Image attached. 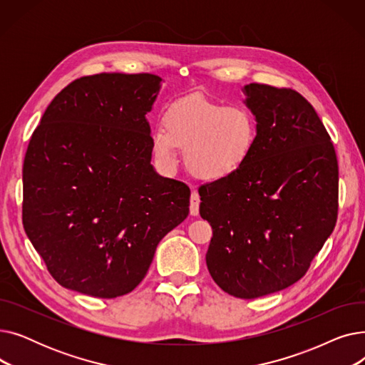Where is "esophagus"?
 <instances>
[{"instance_id":"obj_1","label":"esophagus","mask_w":365,"mask_h":365,"mask_svg":"<svg viewBox=\"0 0 365 365\" xmlns=\"http://www.w3.org/2000/svg\"><path fill=\"white\" fill-rule=\"evenodd\" d=\"M189 210H190V215L198 216V213H200V195H198L197 190H194L192 195H190Z\"/></svg>"}]
</instances>
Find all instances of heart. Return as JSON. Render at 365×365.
Masks as SVG:
<instances>
[{"label":"heart","mask_w":365,"mask_h":365,"mask_svg":"<svg viewBox=\"0 0 365 365\" xmlns=\"http://www.w3.org/2000/svg\"><path fill=\"white\" fill-rule=\"evenodd\" d=\"M257 134V120L247 106L192 94L165 110L163 128L152 134L150 149L167 173L176 170L178 149H183L185 164L195 178L217 182L235 175L248 161Z\"/></svg>","instance_id":"b5f03b06"}]
</instances>
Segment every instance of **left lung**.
Segmentation results:
<instances>
[{
	"label": "left lung",
	"mask_w": 365,
	"mask_h": 365,
	"mask_svg": "<svg viewBox=\"0 0 365 365\" xmlns=\"http://www.w3.org/2000/svg\"><path fill=\"white\" fill-rule=\"evenodd\" d=\"M244 93L259 125L252 157L198 192L213 229L210 275L227 294L256 299L297 282L331 235L339 167L330 134L300 93L257 83Z\"/></svg>",
	"instance_id": "left-lung-1"
}]
</instances>
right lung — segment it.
<instances>
[{"label": "right lung", "instance_id": "obj_1", "mask_svg": "<svg viewBox=\"0 0 365 365\" xmlns=\"http://www.w3.org/2000/svg\"><path fill=\"white\" fill-rule=\"evenodd\" d=\"M161 78L98 73L66 86L32 133L22 219L65 289L112 299L145 278L158 242L189 215V187L150 164L145 115Z\"/></svg>", "mask_w": 365, "mask_h": 365}]
</instances>
